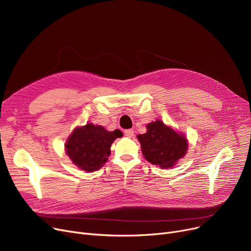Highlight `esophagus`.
<instances>
[{
    "label": "esophagus",
    "mask_w": 251,
    "mask_h": 251,
    "mask_svg": "<svg viewBox=\"0 0 251 251\" xmlns=\"http://www.w3.org/2000/svg\"><path fill=\"white\" fill-rule=\"evenodd\" d=\"M124 134H125V136H127V137L130 138V137L133 136L134 132H133L132 129H126V130L124 131Z\"/></svg>",
    "instance_id": "1"
}]
</instances>
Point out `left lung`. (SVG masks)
<instances>
[{"label": "left lung", "mask_w": 251, "mask_h": 251, "mask_svg": "<svg viewBox=\"0 0 251 251\" xmlns=\"http://www.w3.org/2000/svg\"><path fill=\"white\" fill-rule=\"evenodd\" d=\"M147 128L148 132L137 138L142 154L150 163L164 169L172 168L185 155L188 146L185 136L175 132L160 120L148 124Z\"/></svg>", "instance_id": "1"}]
</instances>
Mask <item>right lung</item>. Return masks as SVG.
Returning a JSON list of instances; mask_svg holds the SVG:
<instances>
[{
    "label": "right lung",
    "instance_id": "right-lung-1",
    "mask_svg": "<svg viewBox=\"0 0 251 251\" xmlns=\"http://www.w3.org/2000/svg\"><path fill=\"white\" fill-rule=\"evenodd\" d=\"M122 135L118 129L109 132L102 126L89 123L73 131L66 142V152L78 168L94 172L107 162L113 141Z\"/></svg>",
    "mask_w": 251,
    "mask_h": 251
}]
</instances>
